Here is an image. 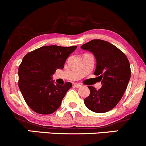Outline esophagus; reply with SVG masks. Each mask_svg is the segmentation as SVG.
<instances>
[{"label":"esophagus","mask_w":146,"mask_h":146,"mask_svg":"<svg viewBox=\"0 0 146 146\" xmlns=\"http://www.w3.org/2000/svg\"><path fill=\"white\" fill-rule=\"evenodd\" d=\"M73 86L75 87V88H80V86H81V85H80V84H79V83H75L74 85H73Z\"/></svg>","instance_id":"esophagus-1"}]
</instances>
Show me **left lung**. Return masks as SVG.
<instances>
[{
  "label": "left lung",
  "instance_id": "left-lung-1",
  "mask_svg": "<svg viewBox=\"0 0 146 146\" xmlns=\"http://www.w3.org/2000/svg\"><path fill=\"white\" fill-rule=\"evenodd\" d=\"M91 51L97 61L94 74L100 78V89L88 86L90 93L85 99V106L91 111L104 113L116 107L121 100L131 78L130 64L126 56L107 41L93 39L81 46Z\"/></svg>",
  "mask_w": 146,
  "mask_h": 146
}]
</instances>
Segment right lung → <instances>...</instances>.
Returning <instances> with one entry per match:
<instances>
[{
    "label": "right lung",
    "mask_w": 146,
    "mask_h": 146,
    "mask_svg": "<svg viewBox=\"0 0 146 146\" xmlns=\"http://www.w3.org/2000/svg\"><path fill=\"white\" fill-rule=\"evenodd\" d=\"M76 48L45 46L25 56L18 68V86L31 110L41 114H52L58 110L72 83L55 85L51 76L57 69L64 68L67 58Z\"/></svg>",
    "instance_id": "1"
}]
</instances>
